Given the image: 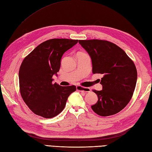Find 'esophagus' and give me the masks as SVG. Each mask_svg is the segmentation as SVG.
<instances>
[{
	"label": "esophagus",
	"mask_w": 152,
	"mask_h": 152,
	"mask_svg": "<svg viewBox=\"0 0 152 152\" xmlns=\"http://www.w3.org/2000/svg\"><path fill=\"white\" fill-rule=\"evenodd\" d=\"M76 89L79 91L85 92H91V91L90 88L83 87H81V86H77Z\"/></svg>",
	"instance_id": "obj_1"
}]
</instances>
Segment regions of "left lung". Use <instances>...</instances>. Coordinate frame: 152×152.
I'll return each instance as SVG.
<instances>
[{
    "label": "left lung",
    "mask_w": 152,
    "mask_h": 152,
    "mask_svg": "<svg viewBox=\"0 0 152 152\" xmlns=\"http://www.w3.org/2000/svg\"><path fill=\"white\" fill-rule=\"evenodd\" d=\"M92 64V73L102 74V91L94 92L97 103L91 108L101 116L118 113L130 101L134 92L137 73L135 64L117 45L106 40H79Z\"/></svg>",
    "instance_id": "left-lung-1"
}]
</instances>
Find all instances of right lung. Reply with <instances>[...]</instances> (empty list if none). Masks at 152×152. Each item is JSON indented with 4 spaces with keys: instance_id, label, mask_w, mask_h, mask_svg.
<instances>
[{
    "instance_id": "obj_1",
    "label": "right lung",
    "mask_w": 152,
    "mask_h": 152,
    "mask_svg": "<svg viewBox=\"0 0 152 152\" xmlns=\"http://www.w3.org/2000/svg\"><path fill=\"white\" fill-rule=\"evenodd\" d=\"M78 40L54 38L38 45L23 60L19 69V84L23 100L31 110L44 118H52L64 110L76 86L53 83V76L60 71L64 53Z\"/></svg>"
}]
</instances>
